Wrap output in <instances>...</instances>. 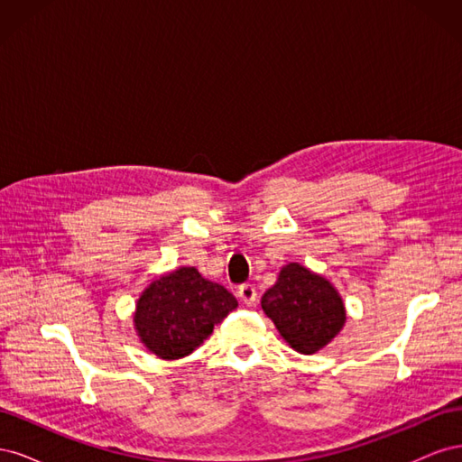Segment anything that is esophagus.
Masks as SVG:
<instances>
[{
	"mask_svg": "<svg viewBox=\"0 0 462 462\" xmlns=\"http://www.w3.org/2000/svg\"><path fill=\"white\" fill-rule=\"evenodd\" d=\"M256 297H258V292H256V287H254V285L243 283V285L239 287V299L243 300V304L253 306V304L256 302Z\"/></svg>",
	"mask_w": 462,
	"mask_h": 462,
	"instance_id": "esophagus-1",
	"label": "esophagus"
}]
</instances>
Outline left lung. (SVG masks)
<instances>
[{"instance_id": "left-lung-1", "label": "left lung", "mask_w": 462, "mask_h": 462, "mask_svg": "<svg viewBox=\"0 0 462 462\" xmlns=\"http://www.w3.org/2000/svg\"><path fill=\"white\" fill-rule=\"evenodd\" d=\"M262 309L297 353L324 348L345 324V309L328 279L289 263L277 283L263 292Z\"/></svg>"}]
</instances>
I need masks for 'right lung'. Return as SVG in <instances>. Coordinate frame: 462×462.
<instances>
[{
	"label": "right lung",
	"instance_id": "right-lung-1",
	"mask_svg": "<svg viewBox=\"0 0 462 462\" xmlns=\"http://www.w3.org/2000/svg\"><path fill=\"white\" fill-rule=\"evenodd\" d=\"M236 309V299L197 268L156 279L136 302L134 326L150 351L165 360L190 355L214 326Z\"/></svg>",
	"mask_w": 462,
	"mask_h": 462
}]
</instances>
